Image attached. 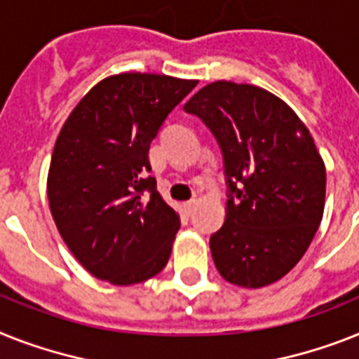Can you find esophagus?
<instances>
[{"label":"esophagus","instance_id":"obj_1","mask_svg":"<svg viewBox=\"0 0 359 359\" xmlns=\"http://www.w3.org/2000/svg\"><path fill=\"white\" fill-rule=\"evenodd\" d=\"M194 207H196V200H189V201H185V203H183V209H185L187 215H192Z\"/></svg>","mask_w":359,"mask_h":359}]
</instances>
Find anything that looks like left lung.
<instances>
[{
  "label": "left lung",
  "instance_id": "1",
  "mask_svg": "<svg viewBox=\"0 0 359 359\" xmlns=\"http://www.w3.org/2000/svg\"><path fill=\"white\" fill-rule=\"evenodd\" d=\"M212 132L227 183L226 222L211 236L227 283L262 288L306 253L325 211L327 170L308 128L273 93L218 80L185 106Z\"/></svg>",
  "mask_w": 359,
  "mask_h": 359
}]
</instances>
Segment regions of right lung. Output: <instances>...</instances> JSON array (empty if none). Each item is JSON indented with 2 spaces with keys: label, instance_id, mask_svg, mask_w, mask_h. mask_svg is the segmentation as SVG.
I'll return each instance as SVG.
<instances>
[{
  "label": "right lung",
  "instance_id": "right-lung-1",
  "mask_svg": "<svg viewBox=\"0 0 359 359\" xmlns=\"http://www.w3.org/2000/svg\"><path fill=\"white\" fill-rule=\"evenodd\" d=\"M196 84L150 73L108 76L62 126L47 198L58 233L97 279L128 286L167 266L180 216L148 176V150Z\"/></svg>",
  "mask_w": 359,
  "mask_h": 359
}]
</instances>
